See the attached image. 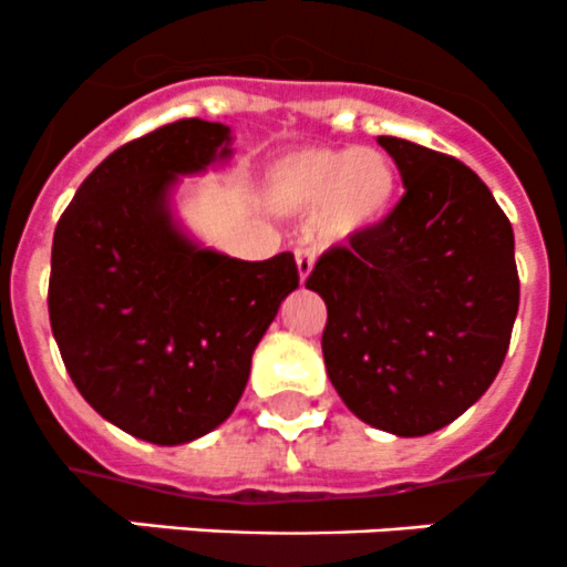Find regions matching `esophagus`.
<instances>
[{
  "label": "esophagus",
  "instance_id": "1",
  "mask_svg": "<svg viewBox=\"0 0 567 567\" xmlns=\"http://www.w3.org/2000/svg\"><path fill=\"white\" fill-rule=\"evenodd\" d=\"M295 261H297V272H300V284H306V278L311 276V270H313V250L300 248L295 254Z\"/></svg>",
  "mask_w": 567,
  "mask_h": 567
}]
</instances>
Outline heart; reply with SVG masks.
Masks as SVG:
<instances>
[{
  "label": "heart",
  "instance_id": "heart-1",
  "mask_svg": "<svg viewBox=\"0 0 567 567\" xmlns=\"http://www.w3.org/2000/svg\"><path fill=\"white\" fill-rule=\"evenodd\" d=\"M396 187V167L380 151L311 145L267 165L261 198L281 215L317 212L322 237L350 239L385 220Z\"/></svg>",
  "mask_w": 567,
  "mask_h": 567
}]
</instances>
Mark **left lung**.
Instances as JSON below:
<instances>
[{
    "mask_svg": "<svg viewBox=\"0 0 567 567\" xmlns=\"http://www.w3.org/2000/svg\"><path fill=\"white\" fill-rule=\"evenodd\" d=\"M405 195L380 226L319 256L328 378L361 422L416 439L455 422L502 369L518 313L507 215L472 167L378 137Z\"/></svg>",
    "mask_w": 567,
    "mask_h": 567,
    "instance_id": "8db88e82",
    "label": "left lung"
}]
</instances>
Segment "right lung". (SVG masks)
<instances>
[{"label":"right lung","instance_id":"1","mask_svg":"<svg viewBox=\"0 0 567 567\" xmlns=\"http://www.w3.org/2000/svg\"><path fill=\"white\" fill-rule=\"evenodd\" d=\"M228 156L223 123H167L112 151L54 228L49 319L65 369L95 413L151 444H189L231 416L300 281L291 254L231 259L173 217L178 176Z\"/></svg>","mask_w":567,"mask_h":567}]
</instances>
